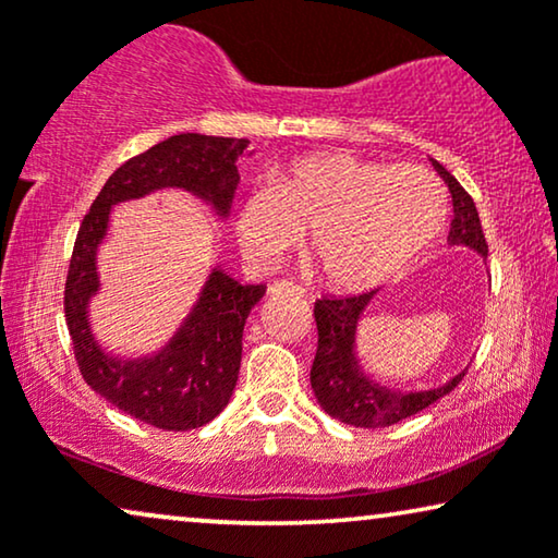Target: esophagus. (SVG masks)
<instances>
[{
    "mask_svg": "<svg viewBox=\"0 0 558 558\" xmlns=\"http://www.w3.org/2000/svg\"><path fill=\"white\" fill-rule=\"evenodd\" d=\"M271 294H292V296H304V289L300 284H294V281H274L271 284Z\"/></svg>",
    "mask_w": 558,
    "mask_h": 558,
    "instance_id": "1",
    "label": "esophagus"
}]
</instances>
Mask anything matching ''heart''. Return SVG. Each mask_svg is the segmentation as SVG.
Masks as SVG:
<instances>
[{"label":"heart","instance_id":"heart-1","mask_svg":"<svg viewBox=\"0 0 558 558\" xmlns=\"http://www.w3.org/2000/svg\"><path fill=\"white\" fill-rule=\"evenodd\" d=\"M445 218L447 190L424 167L319 151L243 197L235 239L248 262L271 269L307 231L319 277L338 289H363L409 264Z\"/></svg>","mask_w":558,"mask_h":558}]
</instances>
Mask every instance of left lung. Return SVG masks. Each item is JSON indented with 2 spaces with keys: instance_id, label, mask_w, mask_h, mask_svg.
<instances>
[{
  "instance_id": "1",
  "label": "left lung",
  "mask_w": 558,
  "mask_h": 558,
  "mask_svg": "<svg viewBox=\"0 0 558 558\" xmlns=\"http://www.w3.org/2000/svg\"><path fill=\"white\" fill-rule=\"evenodd\" d=\"M434 170L441 174L452 193L454 218L449 228V243H464L487 258V241L468 190L439 162H434ZM373 294L376 289L353 296H323L315 302L317 353L310 371L312 391H315L319 407L338 422L363 426V429H380V426L399 424L403 418L418 414L434 401H439L441 396L454 391V386L464 378L462 371L449 384L418 393L391 391V388L365 378L355 357V327Z\"/></svg>"
}]
</instances>
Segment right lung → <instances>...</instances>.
<instances>
[{"mask_svg":"<svg viewBox=\"0 0 558 558\" xmlns=\"http://www.w3.org/2000/svg\"><path fill=\"white\" fill-rule=\"evenodd\" d=\"M248 140L178 134L119 167L83 218L65 279V323L81 376L98 396L165 432H187L208 424L228 407L239 380L243 325L264 284H239L220 269L210 271L201 300L155 355L113 357L98 348L88 323V302L98 292L96 251L117 203L162 187L187 190L228 216L239 170L235 159Z\"/></svg>","mask_w":558,"mask_h":558,"instance_id":"1","label":"right lung"}]
</instances>
